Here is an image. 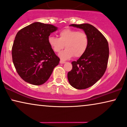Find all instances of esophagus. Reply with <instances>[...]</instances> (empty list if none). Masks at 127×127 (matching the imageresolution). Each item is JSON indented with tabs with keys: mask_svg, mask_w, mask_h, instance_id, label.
Listing matches in <instances>:
<instances>
[{
	"mask_svg": "<svg viewBox=\"0 0 127 127\" xmlns=\"http://www.w3.org/2000/svg\"><path fill=\"white\" fill-rule=\"evenodd\" d=\"M65 61H60V64H65Z\"/></svg>",
	"mask_w": 127,
	"mask_h": 127,
	"instance_id": "34e87169",
	"label": "esophagus"
}]
</instances>
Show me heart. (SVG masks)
<instances>
[{
  "instance_id": "1",
  "label": "heart",
  "mask_w": 127,
  "mask_h": 127,
  "mask_svg": "<svg viewBox=\"0 0 127 127\" xmlns=\"http://www.w3.org/2000/svg\"><path fill=\"white\" fill-rule=\"evenodd\" d=\"M48 41L54 52L59 53L65 48L66 49L59 54L62 60H66L73 56L80 57L86 51L89 38L86 33L76 30L65 29L61 31L60 38L51 35Z\"/></svg>"
}]
</instances>
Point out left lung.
Here are the masks:
<instances>
[{
	"instance_id": "1",
	"label": "left lung",
	"mask_w": 127,
	"mask_h": 127,
	"mask_svg": "<svg viewBox=\"0 0 127 127\" xmlns=\"http://www.w3.org/2000/svg\"><path fill=\"white\" fill-rule=\"evenodd\" d=\"M70 26L82 29L89 38L86 51L76 61L72 62V69L67 73L72 87L85 89L96 83L106 72L109 57L108 44L104 36L91 24H73Z\"/></svg>"
}]
</instances>
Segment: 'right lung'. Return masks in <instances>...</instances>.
Instances as JSON below:
<instances>
[{
	"instance_id": "right-lung-1",
	"label": "right lung",
	"mask_w": 127,
	"mask_h": 127,
	"mask_svg": "<svg viewBox=\"0 0 127 127\" xmlns=\"http://www.w3.org/2000/svg\"><path fill=\"white\" fill-rule=\"evenodd\" d=\"M58 28L52 24L35 22L20 30L12 47V59L21 79L34 85L48 80L60 59L48 41Z\"/></svg>"
}]
</instances>
